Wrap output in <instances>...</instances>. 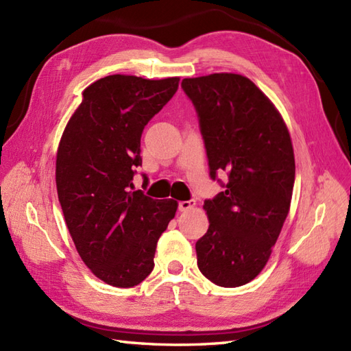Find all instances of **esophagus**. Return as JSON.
<instances>
[{"label":"esophagus","instance_id":"1","mask_svg":"<svg viewBox=\"0 0 351 351\" xmlns=\"http://www.w3.org/2000/svg\"><path fill=\"white\" fill-rule=\"evenodd\" d=\"M195 206V200H186V202H179V204H178V209L181 210V212H186V210H190V209H193Z\"/></svg>","mask_w":351,"mask_h":351}]
</instances>
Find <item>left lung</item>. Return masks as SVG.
I'll return each mask as SVG.
<instances>
[{
	"label": "left lung",
	"mask_w": 351,
	"mask_h": 351,
	"mask_svg": "<svg viewBox=\"0 0 351 351\" xmlns=\"http://www.w3.org/2000/svg\"><path fill=\"white\" fill-rule=\"evenodd\" d=\"M199 117L210 178L226 190L203 209L209 230L197 240V265L215 285H246L263 271L289 213L295 158L289 132L271 101L249 78H184ZM218 173L228 175L223 184Z\"/></svg>",
	"instance_id": "left-lung-1"
}]
</instances>
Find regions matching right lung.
I'll return each instance as SVG.
<instances>
[{"mask_svg":"<svg viewBox=\"0 0 351 351\" xmlns=\"http://www.w3.org/2000/svg\"><path fill=\"white\" fill-rule=\"evenodd\" d=\"M178 86V77L97 80L62 134L56 186L66 227L84 264L115 287L136 286L152 271L157 241L178 209L172 199L132 191L143 128Z\"/></svg>","mask_w":351,"mask_h":351,"instance_id":"obj_1","label":"right lung"}]
</instances>
